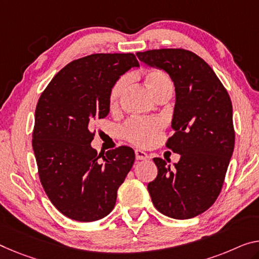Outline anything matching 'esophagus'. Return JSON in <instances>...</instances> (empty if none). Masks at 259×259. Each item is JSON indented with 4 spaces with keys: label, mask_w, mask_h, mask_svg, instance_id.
<instances>
[{
    "label": "esophagus",
    "mask_w": 259,
    "mask_h": 259,
    "mask_svg": "<svg viewBox=\"0 0 259 259\" xmlns=\"http://www.w3.org/2000/svg\"><path fill=\"white\" fill-rule=\"evenodd\" d=\"M135 158L137 160H147L148 158V155H147V153L143 152V150L141 149H137L135 150Z\"/></svg>",
    "instance_id": "1"
}]
</instances>
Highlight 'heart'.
<instances>
[{"label": "heart", "instance_id": "b5f03b06", "mask_svg": "<svg viewBox=\"0 0 259 259\" xmlns=\"http://www.w3.org/2000/svg\"><path fill=\"white\" fill-rule=\"evenodd\" d=\"M146 88L155 97L158 93L171 89V83L164 73L158 69H150L143 76ZM128 85L127 77H121L114 83L109 94V107L111 111H116L120 99ZM162 128V122L158 119H132L127 122L124 130L125 137L135 145L146 146L156 137Z\"/></svg>", "mask_w": 259, "mask_h": 259}]
</instances>
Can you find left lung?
Here are the masks:
<instances>
[{"instance_id": "obj_1", "label": "left lung", "mask_w": 259, "mask_h": 259, "mask_svg": "<svg viewBox=\"0 0 259 259\" xmlns=\"http://www.w3.org/2000/svg\"><path fill=\"white\" fill-rule=\"evenodd\" d=\"M139 60L169 74L176 91L166 147L181 155L171 168L155 157L157 176L148 184L155 207L184 220L207 210L224 185L235 132L232 101L213 69L193 52L162 49L138 52Z\"/></svg>"}]
</instances>
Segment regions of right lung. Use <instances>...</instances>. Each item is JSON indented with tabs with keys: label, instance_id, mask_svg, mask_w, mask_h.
<instances>
[{
	"label": "right lung",
	"instance_id": "right-lung-1",
	"mask_svg": "<svg viewBox=\"0 0 259 259\" xmlns=\"http://www.w3.org/2000/svg\"><path fill=\"white\" fill-rule=\"evenodd\" d=\"M132 67H139L132 53L77 59L52 78L38 101L32 147L39 178L52 204L71 220L106 217L134 163L131 147L102 155L90 145L96 122L110 112L111 88Z\"/></svg>",
	"mask_w": 259,
	"mask_h": 259
}]
</instances>
